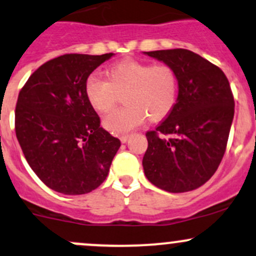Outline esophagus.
I'll list each match as a JSON object with an SVG mask.
<instances>
[{
  "instance_id": "1",
  "label": "esophagus",
  "mask_w": 256,
  "mask_h": 256,
  "mask_svg": "<svg viewBox=\"0 0 256 256\" xmlns=\"http://www.w3.org/2000/svg\"><path fill=\"white\" fill-rule=\"evenodd\" d=\"M128 140V134H122V136H120V141H122V143H125Z\"/></svg>"
}]
</instances>
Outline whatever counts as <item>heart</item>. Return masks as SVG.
I'll return each instance as SVG.
<instances>
[{
    "instance_id": "1",
    "label": "heart",
    "mask_w": 256,
    "mask_h": 256,
    "mask_svg": "<svg viewBox=\"0 0 256 256\" xmlns=\"http://www.w3.org/2000/svg\"><path fill=\"white\" fill-rule=\"evenodd\" d=\"M86 96L100 113H108L125 94L122 108L103 120L106 130L125 134L141 125L148 115L160 120L172 110L178 100V78L168 64L122 60L108 69V78L92 74L87 78Z\"/></svg>"
}]
</instances>
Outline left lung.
Instances as JSON below:
<instances>
[{
  "mask_svg": "<svg viewBox=\"0 0 256 256\" xmlns=\"http://www.w3.org/2000/svg\"><path fill=\"white\" fill-rule=\"evenodd\" d=\"M144 54L170 66L178 78L172 110L156 130L146 134L144 175L166 192L193 190L214 175L224 158L234 115L231 86L222 70L192 50ZM160 133L170 137L160 138Z\"/></svg>",
  "mask_w": 256,
  "mask_h": 256,
  "instance_id": "left-lung-1",
  "label": "left lung"
}]
</instances>
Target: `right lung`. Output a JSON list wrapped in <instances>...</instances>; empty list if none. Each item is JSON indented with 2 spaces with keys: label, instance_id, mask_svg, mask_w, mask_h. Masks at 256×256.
Returning <instances> with one entry per match:
<instances>
[{
  "label": "right lung",
  "instance_id": "1",
  "mask_svg": "<svg viewBox=\"0 0 256 256\" xmlns=\"http://www.w3.org/2000/svg\"><path fill=\"white\" fill-rule=\"evenodd\" d=\"M112 56H60L35 70L19 92L16 138L34 172L56 192L96 190L119 150V138L100 128L85 91L90 74Z\"/></svg>",
  "mask_w": 256,
  "mask_h": 256
}]
</instances>
